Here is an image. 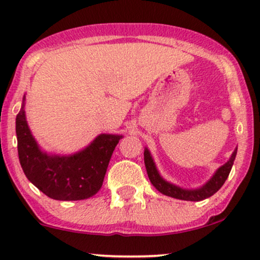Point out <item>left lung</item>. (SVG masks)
Segmentation results:
<instances>
[{
	"label": "left lung",
	"instance_id": "left-lung-1",
	"mask_svg": "<svg viewBox=\"0 0 260 260\" xmlns=\"http://www.w3.org/2000/svg\"><path fill=\"white\" fill-rule=\"evenodd\" d=\"M237 148H235V151L231 154L230 159H229L224 166L216 169V172L213 174V176L210 178L208 181L206 182L203 186L198 188H182L180 186H176L172 184V182L167 181L166 179L161 178V175L158 172L157 167H155V163L152 158L151 152L148 151V148H145V152H143V155H145V166L146 170H147L149 181L152 182V185L157 188L160 193L166 194V196L178 198V200L182 201H203L206 198L218 192L220 190V187L224 185V182L226 181L229 174L231 172V168L234 166V160L236 158Z\"/></svg>",
	"mask_w": 260,
	"mask_h": 260
}]
</instances>
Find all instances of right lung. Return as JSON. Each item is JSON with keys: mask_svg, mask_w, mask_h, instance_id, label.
I'll return each instance as SVG.
<instances>
[{"mask_svg": "<svg viewBox=\"0 0 260 260\" xmlns=\"http://www.w3.org/2000/svg\"><path fill=\"white\" fill-rule=\"evenodd\" d=\"M18 155L24 174L46 196L57 201L92 197L102 187L107 168L123 135L101 134L74 154H48L34 139L25 117V94L15 118Z\"/></svg>", "mask_w": 260, "mask_h": 260, "instance_id": "1", "label": "right lung"}]
</instances>
